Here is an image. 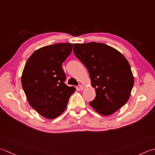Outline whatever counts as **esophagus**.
I'll return each instance as SVG.
<instances>
[{"instance_id":"esophagus-1","label":"esophagus","mask_w":155,"mask_h":155,"mask_svg":"<svg viewBox=\"0 0 155 155\" xmlns=\"http://www.w3.org/2000/svg\"><path fill=\"white\" fill-rule=\"evenodd\" d=\"M84 86H82V85H79V89H80V90H84Z\"/></svg>"}]
</instances>
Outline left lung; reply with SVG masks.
<instances>
[{"instance_id": "obj_1", "label": "left lung", "mask_w": 155, "mask_h": 155, "mask_svg": "<svg viewBox=\"0 0 155 155\" xmlns=\"http://www.w3.org/2000/svg\"><path fill=\"white\" fill-rule=\"evenodd\" d=\"M74 52L89 72L95 99L90 105L104 116H110L128 102L134 76L127 59L118 50L104 43H75Z\"/></svg>"}]
</instances>
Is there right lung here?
<instances>
[{"label":"right lung","instance_id":"add662e5","mask_svg":"<svg viewBox=\"0 0 155 155\" xmlns=\"http://www.w3.org/2000/svg\"><path fill=\"white\" fill-rule=\"evenodd\" d=\"M72 48L73 44L67 43L43 47L33 53L24 67L21 84L28 102L47 119L61 115L75 91L64 83L61 66Z\"/></svg>","mask_w":155,"mask_h":155}]
</instances>
